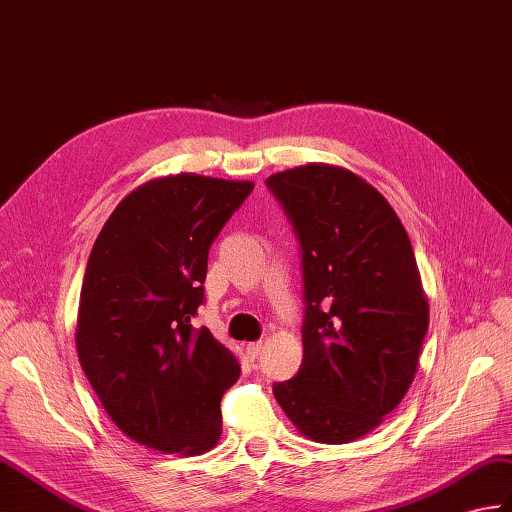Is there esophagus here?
Masks as SVG:
<instances>
[{
    "instance_id": "1",
    "label": "esophagus",
    "mask_w": 512,
    "mask_h": 512,
    "mask_svg": "<svg viewBox=\"0 0 512 512\" xmlns=\"http://www.w3.org/2000/svg\"><path fill=\"white\" fill-rule=\"evenodd\" d=\"M261 349H264V344L261 342H248L246 344V355H248V360H257L259 358V353H261Z\"/></svg>"
}]
</instances>
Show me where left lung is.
Listing matches in <instances>:
<instances>
[{
    "label": "left lung",
    "instance_id": "left-lung-1",
    "mask_svg": "<svg viewBox=\"0 0 512 512\" xmlns=\"http://www.w3.org/2000/svg\"><path fill=\"white\" fill-rule=\"evenodd\" d=\"M303 253V364L275 399L303 436L368 434L412 384L430 323L410 237L388 200L351 170L307 163L268 176Z\"/></svg>",
    "mask_w": 512,
    "mask_h": 512
}]
</instances>
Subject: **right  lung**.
Segmentation results:
<instances>
[{
  "instance_id": "1",
  "label": "right lung",
  "mask_w": 512,
  "mask_h": 512,
  "mask_svg": "<svg viewBox=\"0 0 512 512\" xmlns=\"http://www.w3.org/2000/svg\"><path fill=\"white\" fill-rule=\"evenodd\" d=\"M251 181L174 174L133 189L95 240L80 290V366L135 443L198 456L222 434L220 401L240 362L192 318L209 248Z\"/></svg>"
}]
</instances>
